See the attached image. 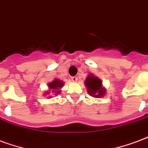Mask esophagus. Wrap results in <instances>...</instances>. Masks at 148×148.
Wrapping results in <instances>:
<instances>
[{"instance_id":"esophagus-1","label":"esophagus","mask_w":148,"mask_h":148,"mask_svg":"<svg viewBox=\"0 0 148 148\" xmlns=\"http://www.w3.org/2000/svg\"><path fill=\"white\" fill-rule=\"evenodd\" d=\"M71 80H72L73 82H77V77H76V76H74V77H71Z\"/></svg>"}]
</instances>
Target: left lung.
<instances>
[{
  "label": "left lung",
  "mask_w": 148,
  "mask_h": 148,
  "mask_svg": "<svg viewBox=\"0 0 148 148\" xmlns=\"http://www.w3.org/2000/svg\"><path fill=\"white\" fill-rule=\"evenodd\" d=\"M85 85L88 88V92L91 96H94L96 98L103 96L105 89L102 88V82L99 78L89 75L85 80Z\"/></svg>",
  "instance_id": "obj_1"
}]
</instances>
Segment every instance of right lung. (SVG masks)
Here are the masks:
<instances>
[{"mask_svg": "<svg viewBox=\"0 0 148 148\" xmlns=\"http://www.w3.org/2000/svg\"><path fill=\"white\" fill-rule=\"evenodd\" d=\"M63 85V82L62 81L56 79L55 81H53L52 82L49 83V88H51L52 91H55V92H56V94H59L60 92V88H62Z\"/></svg>", "mask_w": 148, "mask_h": 148, "instance_id": "1", "label": "right lung"}]
</instances>
